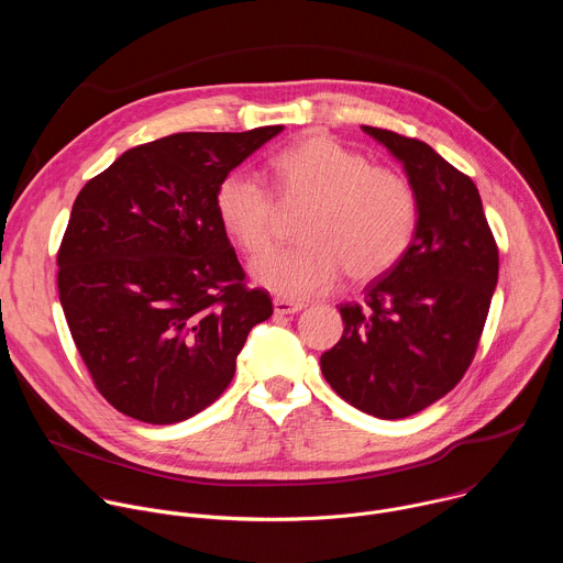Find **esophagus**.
<instances>
[{
    "mask_svg": "<svg viewBox=\"0 0 563 563\" xmlns=\"http://www.w3.org/2000/svg\"><path fill=\"white\" fill-rule=\"evenodd\" d=\"M305 305L302 302H294L287 298H274V311L278 316H289V313H298Z\"/></svg>",
    "mask_w": 563,
    "mask_h": 563,
    "instance_id": "obj_1",
    "label": "esophagus"
}]
</instances>
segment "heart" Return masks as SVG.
<instances>
[{
  "label": "heart",
  "mask_w": 563,
  "mask_h": 563,
  "mask_svg": "<svg viewBox=\"0 0 563 563\" xmlns=\"http://www.w3.org/2000/svg\"><path fill=\"white\" fill-rule=\"evenodd\" d=\"M283 205H309L298 222L300 245L265 256L276 245L278 205L250 172L227 174L216 189V216L250 258L254 278L287 298L325 291L345 269L367 280L408 252L419 227V194L394 167L330 135H305L269 159Z\"/></svg>",
  "instance_id": "obj_1"
}]
</instances>
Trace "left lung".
<instances>
[{
    "label": "left lung",
    "mask_w": 563,
    "mask_h": 563,
    "mask_svg": "<svg viewBox=\"0 0 563 563\" xmlns=\"http://www.w3.org/2000/svg\"><path fill=\"white\" fill-rule=\"evenodd\" d=\"M406 167L419 194L412 245L341 305L343 336L320 369L350 406L378 419L412 417L467 372L499 276V247L474 183L430 144L363 126Z\"/></svg>",
    "instance_id": "1"
}]
</instances>
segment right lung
Listing matches in <instances>:
<instances>
[{
  "label": "right lung",
  "instance_id": "1",
  "mask_svg": "<svg viewBox=\"0 0 563 563\" xmlns=\"http://www.w3.org/2000/svg\"><path fill=\"white\" fill-rule=\"evenodd\" d=\"M283 126L174 133L124 151L73 202L59 302L98 391L142 423L185 421L227 389L274 311L216 216L220 180Z\"/></svg>",
  "mask_w": 563,
  "mask_h": 563
}]
</instances>
